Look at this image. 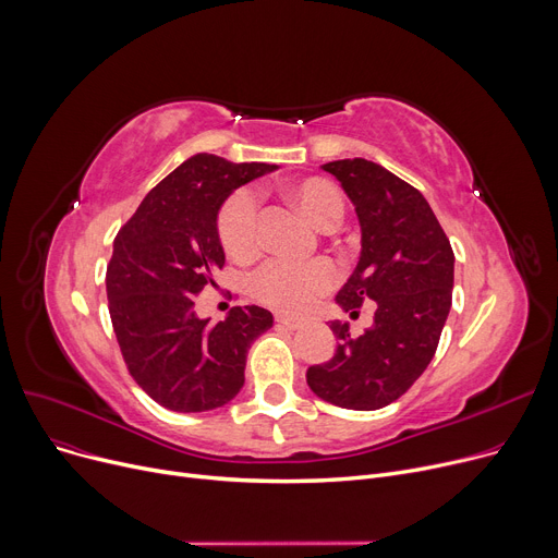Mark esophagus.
Segmentation results:
<instances>
[{"label":"esophagus","mask_w":558,"mask_h":558,"mask_svg":"<svg viewBox=\"0 0 558 558\" xmlns=\"http://www.w3.org/2000/svg\"><path fill=\"white\" fill-rule=\"evenodd\" d=\"M277 324L283 326V329H288V331H298L304 326L302 319H294V317H288V315H277Z\"/></svg>","instance_id":"esophagus-1"}]
</instances>
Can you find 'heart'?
I'll use <instances>...</instances> for the list:
<instances>
[{
  "label": "heart",
  "instance_id": "b5f03b06",
  "mask_svg": "<svg viewBox=\"0 0 558 558\" xmlns=\"http://www.w3.org/2000/svg\"><path fill=\"white\" fill-rule=\"evenodd\" d=\"M290 201L319 229H333L344 216V198L336 184L306 178L288 184ZM218 236L229 256L247 260L258 254V205L252 191H239L218 216ZM338 270L329 258L298 260L272 258L250 279L252 298L281 313L306 311L317 294L336 283Z\"/></svg>",
  "mask_w": 558,
  "mask_h": 558
}]
</instances>
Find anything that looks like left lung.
<instances>
[{
  "label": "left lung",
  "instance_id": "1",
  "mask_svg": "<svg viewBox=\"0 0 558 558\" xmlns=\"http://www.w3.org/2000/svg\"><path fill=\"white\" fill-rule=\"evenodd\" d=\"M344 189L360 225V258L338 292L357 313L374 302L372 329L351 336L333 319V357L306 372L315 395L347 410H380L401 399L430 365L452 304L454 254L423 195L363 157L322 167Z\"/></svg>",
  "mask_w": 558,
  "mask_h": 558
}]
</instances>
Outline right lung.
Masks as SVG:
<instances>
[{"label":"right lung","mask_w":558,"mask_h":558,"mask_svg":"<svg viewBox=\"0 0 558 558\" xmlns=\"http://www.w3.org/2000/svg\"><path fill=\"white\" fill-rule=\"evenodd\" d=\"M277 163L198 153L142 201L114 239L108 266L110 317L130 376L161 408L207 412L232 401L245 383L254 340L272 326L260 306H234L211 324L193 300L216 288L225 266L218 214L239 186Z\"/></svg>","instance_id":"add662e5"}]
</instances>
